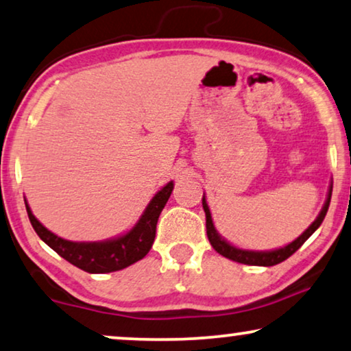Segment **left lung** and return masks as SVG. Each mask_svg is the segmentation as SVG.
<instances>
[{"label": "left lung", "mask_w": 351, "mask_h": 351, "mask_svg": "<svg viewBox=\"0 0 351 351\" xmlns=\"http://www.w3.org/2000/svg\"><path fill=\"white\" fill-rule=\"evenodd\" d=\"M330 195H332V184L329 186L328 199H326V202H324V206L322 208V211H319L317 219H315L313 223L308 226V229L305 230L302 235H299L294 241H291L289 245L283 246V248L270 250V251L241 250V248H237V246H234V245H230L227 240H224L223 237L218 234V230L215 229V224H213V219H211L208 204H206L205 195H204V199H202V205H204L205 216H206V235H208V240H210L211 246H213V248L218 251L221 256H224V258L230 259V261H235V263H240V264L264 265V267H270V265H276V264L283 263V261L288 259L291 254H294L295 251H298L300 246L304 245V241L307 240L308 237L312 235L319 226H322L324 216H326V213H328Z\"/></svg>", "instance_id": "1"}]
</instances>
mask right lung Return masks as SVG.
<instances>
[{"label":"right lung","instance_id":"obj_1","mask_svg":"<svg viewBox=\"0 0 351 351\" xmlns=\"http://www.w3.org/2000/svg\"><path fill=\"white\" fill-rule=\"evenodd\" d=\"M173 191V181L167 182L143 211L141 218L127 234L103 241H70L46 229L29 210L25 200L27 213L33 229L44 243L60 254L68 263L88 274H110L122 270L149 253L156 239V226L164 206Z\"/></svg>","mask_w":351,"mask_h":351}]
</instances>
